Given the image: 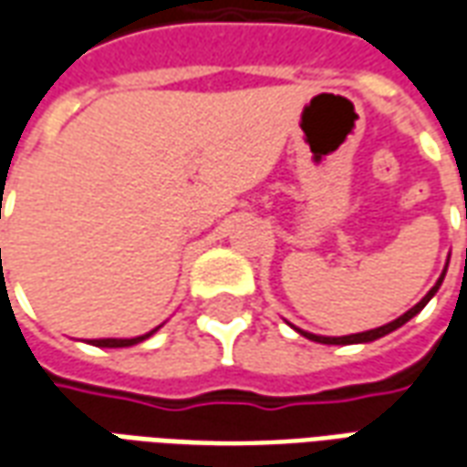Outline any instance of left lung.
<instances>
[{"label":"left lung","instance_id":"left-lung-1","mask_svg":"<svg viewBox=\"0 0 467 467\" xmlns=\"http://www.w3.org/2000/svg\"><path fill=\"white\" fill-rule=\"evenodd\" d=\"M442 277H445V270H442L441 280H438V283L432 285V290H431V293L425 295V297H422L420 303L415 305V307H410V310H408V313H405V315H400V317H398V320H392V323L382 325V327H375V330H368V333H358V335H343V337H325V335H313V333H305V330H297V327H295V330H297V333H300V335H305V337H307V340H315V343H323V345H352V343H372V340H378V337H382V335H388V333H392V330H398V327H400V325H405V323H408V320H410V317H415V315L420 313L422 307H425V305L431 303V297H432V295L438 293V287H441V285H442Z\"/></svg>","mask_w":467,"mask_h":467}]
</instances>
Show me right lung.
<instances>
[{"label":"right lung","mask_w":467,"mask_h":467,"mask_svg":"<svg viewBox=\"0 0 467 467\" xmlns=\"http://www.w3.org/2000/svg\"><path fill=\"white\" fill-rule=\"evenodd\" d=\"M157 330V327H154ZM152 330V333H154ZM152 333H147V335H140V337H130V340H117V337H105V340H92V345H97V348H130V345H137V343H142V340H147L150 335Z\"/></svg>","instance_id":"add662e5"}]
</instances>
